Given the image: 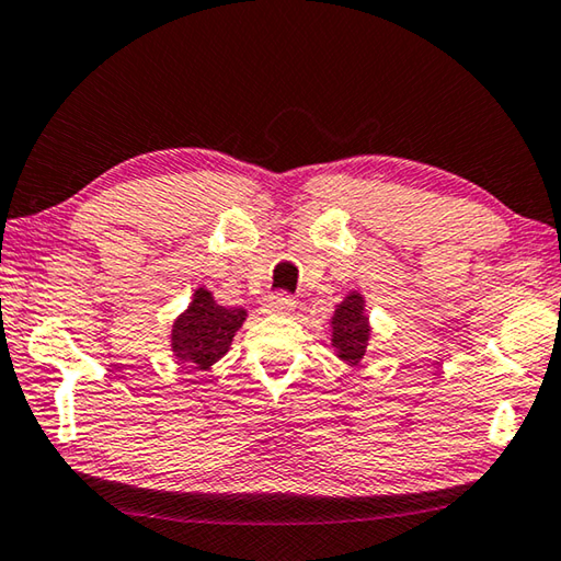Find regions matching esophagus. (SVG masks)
Wrapping results in <instances>:
<instances>
[{"instance_id": "1", "label": "esophagus", "mask_w": 561, "mask_h": 561, "mask_svg": "<svg viewBox=\"0 0 561 561\" xmlns=\"http://www.w3.org/2000/svg\"><path fill=\"white\" fill-rule=\"evenodd\" d=\"M294 307H297V301L287 297V294H272V297L264 301V311H267V314H291Z\"/></svg>"}]
</instances>
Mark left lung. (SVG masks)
Wrapping results in <instances>:
<instances>
[{"label": "left lung", "mask_w": 561, "mask_h": 561, "mask_svg": "<svg viewBox=\"0 0 561 561\" xmlns=\"http://www.w3.org/2000/svg\"><path fill=\"white\" fill-rule=\"evenodd\" d=\"M331 348L336 358L348 366H358V360L366 356L368 341H371V321L366 314V299L360 291H348L344 301L336 304L334 314L329 321Z\"/></svg>", "instance_id": "obj_1"}]
</instances>
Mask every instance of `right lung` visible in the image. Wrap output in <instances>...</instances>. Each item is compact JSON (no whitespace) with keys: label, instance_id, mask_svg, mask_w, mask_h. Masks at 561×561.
Returning a JSON list of instances; mask_svg holds the SVG:
<instances>
[{"label":"right lung","instance_id":"add662e5","mask_svg":"<svg viewBox=\"0 0 561 561\" xmlns=\"http://www.w3.org/2000/svg\"><path fill=\"white\" fill-rule=\"evenodd\" d=\"M244 319V309H227L215 301L210 289L197 287L193 301L173 321L170 351L180 364H187L197 371H210V366L230 351L232 339L242 329Z\"/></svg>","mask_w":561,"mask_h":561}]
</instances>
